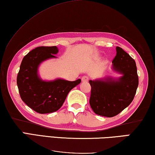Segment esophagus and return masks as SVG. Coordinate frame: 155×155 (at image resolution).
I'll return each instance as SVG.
<instances>
[{
    "label": "esophagus",
    "mask_w": 155,
    "mask_h": 155,
    "mask_svg": "<svg viewBox=\"0 0 155 155\" xmlns=\"http://www.w3.org/2000/svg\"><path fill=\"white\" fill-rule=\"evenodd\" d=\"M88 80H89V77L87 76H83L81 78V81L83 82H87Z\"/></svg>",
    "instance_id": "obj_1"
}]
</instances>
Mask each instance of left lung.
Segmentation results:
<instances>
[{"mask_svg":"<svg viewBox=\"0 0 155 155\" xmlns=\"http://www.w3.org/2000/svg\"><path fill=\"white\" fill-rule=\"evenodd\" d=\"M117 54L112 60V68L121 74V77L112 79L90 81V105L95 114L112 117L131 104L139 85L136 63L128 54L117 47Z\"/></svg>","mask_w":155,"mask_h":155,"instance_id":"obj_1","label":"left lung"}]
</instances>
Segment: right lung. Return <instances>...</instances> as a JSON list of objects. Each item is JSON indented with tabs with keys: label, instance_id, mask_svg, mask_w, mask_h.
Listing matches in <instances>:
<instances>
[{
	"label": "right lung",
	"instance_id": "1",
	"mask_svg": "<svg viewBox=\"0 0 155 155\" xmlns=\"http://www.w3.org/2000/svg\"><path fill=\"white\" fill-rule=\"evenodd\" d=\"M56 46L38 47L24 56L17 75V85L21 99L28 106L40 114L57 111L62 106L68 93L81 83L78 78L69 81L58 78L45 81L38 75L41 63L56 58Z\"/></svg>",
	"mask_w": 155,
	"mask_h": 155
}]
</instances>
